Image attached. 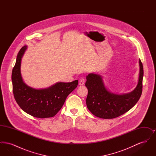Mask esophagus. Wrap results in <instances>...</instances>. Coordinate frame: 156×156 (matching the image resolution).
I'll return each mask as SVG.
<instances>
[{
    "label": "esophagus",
    "instance_id": "esophagus-1",
    "mask_svg": "<svg viewBox=\"0 0 156 156\" xmlns=\"http://www.w3.org/2000/svg\"><path fill=\"white\" fill-rule=\"evenodd\" d=\"M85 83V79L84 78H81L80 80V81H79V84L80 85H83V84Z\"/></svg>",
    "mask_w": 156,
    "mask_h": 156
}]
</instances>
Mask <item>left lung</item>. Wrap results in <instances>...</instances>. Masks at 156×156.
Masks as SVG:
<instances>
[{"label":"left lung","mask_w":156,"mask_h":156,"mask_svg":"<svg viewBox=\"0 0 156 156\" xmlns=\"http://www.w3.org/2000/svg\"><path fill=\"white\" fill-rule=\"evenodd\" d=\"M139 76L136 87L132 92L117 94L109 91L102 76L90 73L87 76L85 86L88 90L86 104L94 115L102 119H113L124 114L136 104L141 97L143 67L139 59Z\"/></svg>","instance_id":"obj_1"}]
</instances>
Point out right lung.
<instances>
[{
  "label": "right lung",
  "mask_w": 156,
  "mask_h": 156,
  "mask_svg": "<svg viewBox=\"0 0 156 156\" xmlns=\"http://www.w3.org/2000/svg\"><path fill=\"white\" fill-rule=\"evenodd\" d=\"M27 49L24 45L17 54L12 74L13 92L16 102L23 111L38 118L54 116L62 107L68 95L74 90L78 81L57 82L44 89H37L26 85L21 74V62Z\"/></svg>",
  "instance_id": "right-lung-1"
}]
</instances>
